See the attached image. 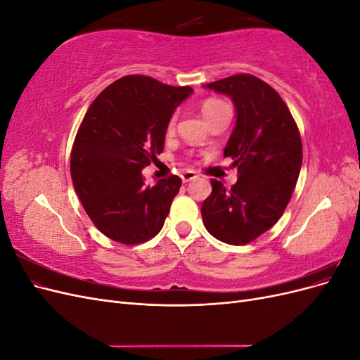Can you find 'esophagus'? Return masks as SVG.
Returning a JSON list of instances; mask_svg holds the SVG:
<instances>
[{
	"instance_id": "1",
	"label": "esophagus",
	"mask_w": 360,
	"mask_h": 360,
	"mask_svg": "<svg viewBox=\"0 0 360 360\" xmlns=\"http://www.w3.org/2000/svg\"><path fill=\"white\" fill-rule=\"evenodd\" d=\"M198 177V174L195 172V171H192V169H186L184 171L183 174H181V180L186 183V181H191V180H195Z\"/></svg>"
}]
</instances>
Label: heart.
I'll return each mask as SVG.
<instances>
[{"label": "heart", "mask_w": 360, "mask_h": 360, "mask_svg": "<svg viewBox=\"0 0 360 360\" xmlns=\"http://www.w3.org/2000/svg\"><path fill=\"white\" fill-rule=\"evenodd\" d=\"M226 110H230V106L219 99H207L201 105V112H202V117L205 118V122H209L210 118H213L214 115H217L222 111H226ZM172 127H174V120L169 123L168 130H172Z\"/></svg>", "instance_id": "obj_1"}]
</instances>
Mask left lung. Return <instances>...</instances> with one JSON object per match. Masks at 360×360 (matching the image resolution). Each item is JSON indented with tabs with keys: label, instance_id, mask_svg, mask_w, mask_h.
Returning <instances> with one entry per match:
<instances>
[{
	"label": "left lung",
	"instance_id": "left-lung-1",
	"mask_svg": "<svg viewBox=\"0 0 360 360\" xmlns=\"http://www.w3.org/2000/svg\"><path fill=\"white\" fill-rule=\"evenodd\" d=\"M204 89L230 97L236 124L224 156L234 159L238 179L230 189L212 180L204 200V226L228 245H246L284 213L302 167L299 129L281 96L252 75H234Z\"/></svg>",
	"mask_w": 360,
	"mask_h": 360
}]
</instances>
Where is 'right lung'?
Returning <instances> with one entry per match:
<instances>
[{"label":"right lung","instance_id":"obj_1","mask_svg":"<svg viewBox=\"0 0 360 360\" xmlns=\"http://www.w3.org/2000/svg\"><path fill=\"white\" fill-rule=\"evenodd\" d=\"M192 93L129 75L86 111L72 148V181L93 224L114 242L138 245L162 230L181 180L147 186L143 169L163 151L169 120Z\"/></svg>","mask_w":360,"mask_h":360}]
</instances>
